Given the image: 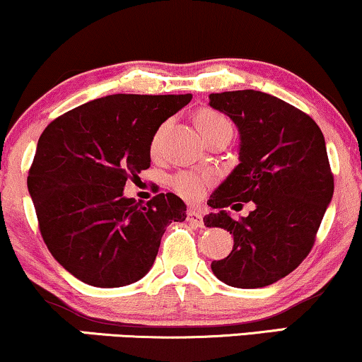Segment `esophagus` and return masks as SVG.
<instances>
[{"mask_svg": "<svg viewBox=\"0 0 362 362\" xmlns=\"http://www.w3.org/2000/svg\"><path fill=\"white\" fill-rule=\"evenodd\" d=\"M187 221L192 226H195V228H202L204 226V217L199 211H195V209H190V211L187 212Z\"/></svg>", "mask_w": 362, "mask_h": 362, "instance_id": "34e87169", "label": "esophagus"}]
</instances>
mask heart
Wrapping results in <instances>:
<instances>
[{
  "mask_svg": "<svg viewBox=\"0 0 362 362\" xmlns=\"http://www.w3.org/2000/svg\"><path fill=\"white\" fill-rule=\"evenodd\" d=\"M195 124H197L200 134L204 136L207 132L217 128V126L230 124V123L223 115H219V112L206 110L197 116ZM158 138L160 134H156L153 146H156V143H158ZM209 185H211V177L200 175V173H194V172H180L177 173V175H173L172 178L173 190L187 200H199L204 194H206Z\"/></svg>",
  "mask_w": 362,
  "mask_h": 362,
  "instance_id": "b5f03b06",
  "label": "heart"
}]
</instances>
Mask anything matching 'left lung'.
Wrapping results in <instances>:
<instances>
[{
	"label": "left lung",
	"instance_id": "obj_1",
	"mask_svg": "<svg viewBox=\"0 0 362 362\" xmlns=\"http://www.w3.org/2000/svg\"><path fill=\"white\" fill-rule=\"evenodd\" d=\"M209 106L239 132L238 167L209 199L216 212L204 217L207 228L234 238L228 258L212 261V273L236 288L268 286L307 258L332 200L324 134L305 112L261 90L211 94ZM236 199L255 202V211L233 220L223 209Z\"/></svg>",
	"mask_w": 362,
	"mask_h": 362
}]
</instances>
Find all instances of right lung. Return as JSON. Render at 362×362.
<instances>
[{
	"mask_svg": "<svg viewBox=\"0 0 362 362\" xmlns=\"http://www.w3.org/2000/svg\"><path fill=\"white\" fill-rule=\"evenodd\" d=\"M192 94H111L47 126L28 173V192L52 256L77 280L117 288L153 267L170 223L185 221L175 194L146 206L123 195L126 180L150 168L155 133Z\"/></svg>",
	"mask_w": 362,
	"mask_h": 362,
	"instance_id": "obj_1",
	"label": "right lung"
}]
</instances>
